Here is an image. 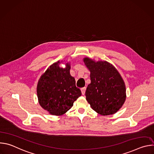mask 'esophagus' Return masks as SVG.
Returning a JSON list of instances; mask_svg holds the SVG:
<instances>
[{
    "label": "esophagus",
    "mask_w": 154,
    "mask_h": 154,
    "mask_svg": "<svg viewBox=\"0 0 154 154\" xmlns=\"http://www.w3.org/2000/svg\"><path fill=\"white\" fill-rule=\"evenodd\" d=\"M85 91H86V88H85V87H83V88H81L82 94L83 95H84V94H85Z\"/></svg>",
    "instance_id": "obj_1"
}]
</instances>
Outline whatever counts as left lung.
<instances>
[{
	"label": "left lung",
	"mask_w": 154,
	"mask_h": 154,
	"mask_svg": "<svg viewBox=\"0 0 154 154\" xmlns=\"http://www.w3.org/2000/svg\"><path fill=\"white\" fill-rule=\"evenodd\" d=\"M83 62L90 72L91 83L86 90V99L93 110L102 116L116 113L126 99L125 85L113 64L85 57Z\"/></svg>",
	"instance_id": "1"
}]
</instances>
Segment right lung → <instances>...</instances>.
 Here are the masks:
<instances>
[{
  "label": "right lung",
  "instance_id": "right-lung-1",
  "mask_svg": "<svg viewBox=\"0 0 154 154\" xmlns=\"http://www.w3.org/2000/svg\"><path fill=\"white\" fill-rule=\"evenodd\" d=\"M61 62L58 61L50 66L40 77L36 88L40 106L55 116L66 113L82 95L74 77L70 74V63L64 62L66 67L63 68L59 66Z\"/></svg>",
  "mask_w": 154,
  "mask_h": 154
}]
</instances>
